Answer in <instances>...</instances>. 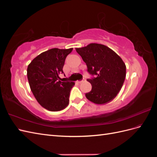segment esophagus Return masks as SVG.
<instances>
[{
  "mask_svg": "<svg viewBox=\"0 0 157 157\" xmlns=\"http://www.w3.org/2000/svg\"><path fill=\"white\" fill-rule=\"evenodd\" d=\"M84 81H85V78H83V79L82 80H80V81H78V82L79 83H82V82H83Z\"/></svg>",
  "mask_w": 157,
  "mask_h": 157,
  "instance_id": "esophagus-1",
  "label": "esophagus"
}]
</instances>
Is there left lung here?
<instances>
[{
	"instance_id": "1",
	"label": "left lung",
	"mask_w": 157,
	"mask_h": 157,
	"mask_svg": "<svg viewBox=\"0 0 157 157\" xmlns=\"http://www.w3.org/2000/svg\"><path fill=\"white\" fill-rule=\"evenodd\" d=\"M86 64L87 71L95 77L88 78L91 91L85 94L94 103L104 104L111 101L121 90L126 77L124 61L109 47L92 43L76 48Z\"/></svg>"
}]
</instances>
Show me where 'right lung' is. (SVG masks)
Wrapping results in <instances>:
<instances>
[{
	"label": "right lung",
	"mask_w": 157,
	"mask_h": 157,
	"mask_svg": "<svg viewBox=\"0 0 157 157\" xmlns=\"http://www.w3.org/2000/svg\"><path fill=\"white\" fill-rule=\"evenodd\" d=\"M73 48H52L36 56L28 65L27 78L31 91L40 105L50 111H58L69 104L73 82H61L66 57Z\"/></svg>",
	"instance_id": "add662e5"
}]
</instances>
